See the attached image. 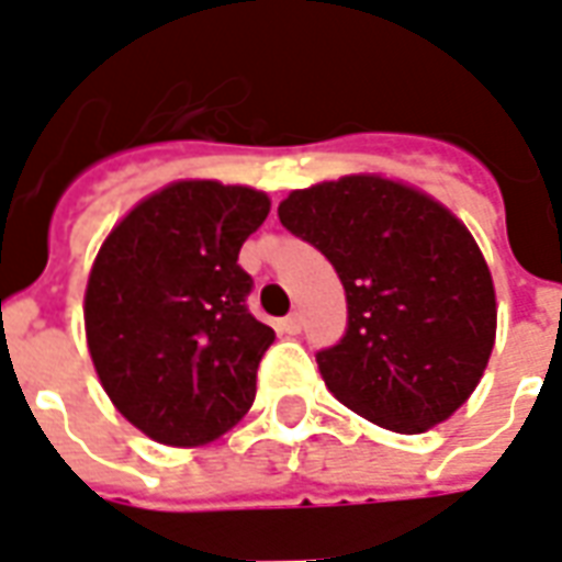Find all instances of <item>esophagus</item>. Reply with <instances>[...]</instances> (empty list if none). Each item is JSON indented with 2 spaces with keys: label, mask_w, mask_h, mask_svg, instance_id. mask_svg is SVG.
Returning a JSON list of instances; mask_svg holds the SVG:
<instances>
[{
  "label": "esophagus",
  "mask_w": 562,
  "mask_h": 562,
  "mask_svg": "<svg viewBox=\"0 0 562 562\" xmlns=\"http://www.w3.org/2000/svg\"><path fill=\"white\" fill-rule=\"evenodd\" d=\"M301 328H304V316L301 313H289L285 318H280V330L282 334H301Z\"/></svg>",
  "instance_id": "34e87169"
}]
</instances>
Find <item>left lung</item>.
Segmentation results:
<instances>
[{
  "mask_svg": "<svg viewBox=\"0 0 562 562\" xmlns=\"http://www.w3.org/2000/svg\"><path fill=\"white\" fill-rule=\"evenodd\" d=\"M280 222L346 289V334L316 352L330 394L397 434L446 422L479 385L496 334L494 282L467 225L382 177L297 189Z\"/></svg>",
  "mask_w": 562,
  "mask_h": 562,
  "instance_id": "left-lung-1",
  "label": "left lung"
}]
</instances>
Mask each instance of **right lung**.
Returning <instances> with one entry per match:
<instances>
[{"label": "right lung", "mask_w": 562, "mask_h": 562, "mask_svg": "<svg viewBox=\"0 0 562 562\" xmlns=\"http://www.w3.org/2000/svg\"><path fill=\"white\" fill-rule=\"evenodd\" d=\"M268 210L256 189L183 180L140 201L99 249L83 304L92 364L156 442L204 446L256 401L277 334L249 313L237 256Z\"/></svg>", "instance_id": "obj_1"}]
</instances>
